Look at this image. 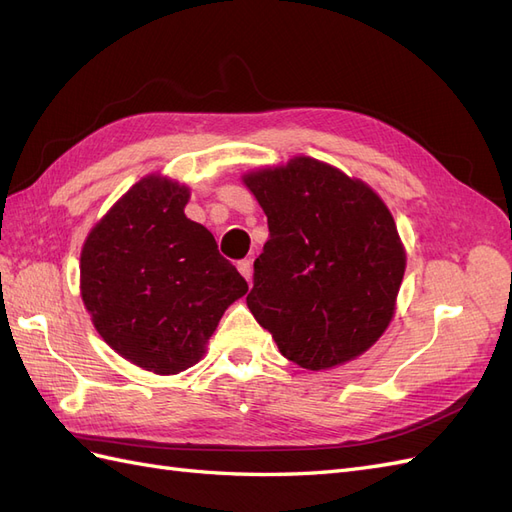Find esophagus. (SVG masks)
<instances>
[{"label":"esophagus","instance_id":"1","mask_svg":"<svg viewBox=\"0 0 512 512\" xmlns=\"http://www.w3.org/2000/svg\"><path fill=\"white\" fill-rule=\"evenodd\" d=\"M237 269H239V273L245 277L247 282H252V273H254V269H252V260H239L237 262Z\"/></svg>","mask_w":512,"mask_h":512}]
</instances>
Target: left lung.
I'll return each instance as SVG.
<instances>
[{
	"mask_svg": "<svg viewBox=\"0 0 512 512\" xmlns=\"http://www.w3.org/2000/svg\"><path fill=\"white\" fill-rule=\"evenodd\" d=\"M267 215L247 307L288 361L348 363L395 314L406 252L391 211L359 179L314 158L243 175Z\"/></svg>",
	"mask_w": 512,
	"mask_h": 512,
	"instance_id": "8db88e82",
	"label": "left lung"
}]
</instances>
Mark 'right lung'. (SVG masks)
Listing matches in <instances>:
<instances>
[{
	"mask_svg": "<svg viewBox=\"0 0 512 512\" xmlns=\"http://www.w3.org/2000/svg\"><path fill=\"white\" fill-rule=\"evenodd\" d=\"M190 190L147 175L91 228L81 297L96 331L123 359L160 376L203 359L209 337L247 282L211 232L185 218Z\"/></svg>",
	"mask_w": 512,
	"mask_h": 512,
	"instance_id": "1",
	"label": "right lung"
}]
</instances>
